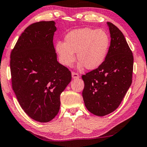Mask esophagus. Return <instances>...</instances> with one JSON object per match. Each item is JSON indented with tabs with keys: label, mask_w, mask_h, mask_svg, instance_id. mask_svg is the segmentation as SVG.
<instances>
[{
	"label": "esophagus",
	"mask_w": 147,
	"mask_h": 147,
	"mask_svg": "<svg viewBox=\"0 0 147 147\" xmlns=\"http://www.w3.org/2000/svg\"><path fill=\"white\" fill-rule=\"evenodd\" d=\"M71 76H72V78L73 79H78V78H79V75L77 73H76V72H72L71 73Z\"/></svg>",
	"instance_id": "esophagus-1"
}]
</instances>
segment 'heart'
<instances>
[{"mask_svg":"<svg viewBox=\"0 0 147 147\" xmlns=\"http://www.w3.org/2000/svg\"><path fill=\"white\" fill-rule=\"evenodd\" d=\"M110 46V37L104 30L82 28L70 31L65 37V43L57 42L55 49L59 61L67 67H71L78 59L80 69L86 67L92 70L103 63Z\"/></svg>","mask_w":147,"mask_h":147,"instance_id":"b5f03b06","label":"heart"}]
</instances>
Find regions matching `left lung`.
I'll use <instances>...</instances> for the list:
<instances>
[{"label": "left lung", "mask_w": 147, "mask_h": 147, "mask_svg": "<svg viewBox=\"0 0 147 147\" xmlns=\"http://www.w3.org/2000/svg\"><path fill=\"white\" fill-rule=\"evenodd\" d=\"M111 41L103 63L82 76V96L87 109L103 116L120 106L132 84L133 55L120 30L108 22Z\"/></svg>", "instance_id": "8db88e82"}]
</instances>
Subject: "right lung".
<instances>
[{"label":"right lung","mask_w":147,"mask_h":147,"mask_svg":"<svg viewBox=\"0 0 147 147\" xmlns=\"http://www.w3.org/2000/svg\"><path fill=\"white\" fill-rule=\"evenodd\" d=\"M56 29L53 21L31 24L11 53L13 91L22 109L40 122L57 115L60 95L71 80V71L57 60L53 43Z\"/></svg>","instance_id":"1"}]
</instances>
